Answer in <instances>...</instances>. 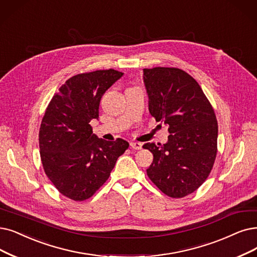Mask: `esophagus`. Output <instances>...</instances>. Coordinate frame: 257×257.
<instances>
[{"label": "esophagus", "mask_w": 257, "mask_h": 257, "mask_svg": "<svg viewBox=\"0 0 257 257\" xmlns=\"http://www.w3.org/2000/svg\"><path fill=\"white\" fill-rule=\"evenodd\" d=\"M131 148L133 150H141L142 143L141 142H131Z\"/></svg>", "instance_id": "esophagus-1"}]
</instances>
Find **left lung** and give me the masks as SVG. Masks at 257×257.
<instances>
[{
  "instance_id": "1",
  "label": "left lung",
  "mask_w": 257,
  "mask_h": 257,
  "mask_svg": "<svg viewBox=\"0 0 257 257\" xmlns=\"http://www.w3.org/2000/svg\"><path fill=\"white\" fill-rule=\"evenodd\" d=\"M149 110L169 126L168 142L146 143L154 159L147 170L166 195L181 198L196 191L210 175L217 153L218 124L197 81L175 67L143 69Z\"/></svg>"
}]
</instances>
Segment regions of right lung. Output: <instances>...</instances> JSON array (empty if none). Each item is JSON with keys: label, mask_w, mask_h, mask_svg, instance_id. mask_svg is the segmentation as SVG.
<instances>
[{"label": "right lung", "mask_w": 257, "mask_h": 257, "mask_svg": "<svg viewBox=\"0 0 257 257\" xmlns=\"http://www.w3.org/2000/svg\"><path fill=\"white\" fill-rule=\"evenodd\" d=\"M122 76L110 68L71 77L45 110L39 132L41 161L48 179L69 199L93 196L130 146L121 138H98L89 124L99 118L102 96Z\"/></svg>", "instance_id": "add662e5"}]
</instances>
